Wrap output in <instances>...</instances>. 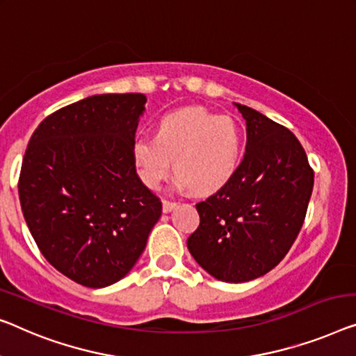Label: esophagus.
<instances>
[{"label":"esophagus","instance_id":"34e87169","mask_svg":"<svg viewBox=\"0 0 356 356\" xmlns=\"http://www.w3.org/2000/svg\"><path fill=\"white\" fill-rule=\"evenodd\" d=\"M174 208H177V203H176V201L163 200V211H164V212H171Z\"/></svg>","mask_w":356,"mask_h":356}]
</instances>
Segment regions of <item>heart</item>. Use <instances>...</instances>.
Returning a JSON list of instances; mask_svg holds the SVG:
<instances>
[{
    "mask_svg": "<svg viewBox=\"0 0 356 356\" xmlns=\"http://www.w3.org/2000/svg\"><path fill=\"white\" fill-rule=\"evenodd\" d=\"M245 137L230 116L200 107L169 111L158 120L155 137L132 144L137 174L148 188H158L172 169L182 187L195 195L219 192L240 166Z\"/></svg>",
    "mask_w": 356,
    "mask_h": 356,
    "instance_id": "heart-1",
    "label": "heart"
}]
</instances>
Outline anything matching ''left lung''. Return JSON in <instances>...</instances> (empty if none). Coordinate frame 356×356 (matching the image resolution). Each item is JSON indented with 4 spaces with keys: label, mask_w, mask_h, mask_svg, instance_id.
<instances>
[{
    "label": "left lung",
    "mask_w": 356,
    "mask_h": 356,
    "mask_svg": "<svg viewBox=\"0 0 356 356\" xmlns=\"http://www.w3.org/2000/svg\"><path fill=\"white\" fill-rule=\"evenodd\" d=\"M246 120V153L219 192L196 203L188 236L193 259L225 283L259 278L283 261L304 224L314 169L288 127L236 104Z\"/></svg>",
    "instance_id": "obj_1"
}]
</instances>
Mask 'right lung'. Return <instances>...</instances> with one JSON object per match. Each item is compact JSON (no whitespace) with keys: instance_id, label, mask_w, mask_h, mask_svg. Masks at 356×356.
<instances>
[{"instance_id":"obj_1","label":"right lung","mask_w":356,"mask_h":356,"mask_svg":"<svg viewBox=\"0 0 356 356\" xmlns=\"http://www.w3.org/2000/svg\"><path fill=\"white\" fill-rule=\"evenodd\" d=\"M145 102L134 92L91 95L46 116L26 145V225L46 261L86 288L123 278L161 216L132 158Z\"/></svg>"}]
</instances>
